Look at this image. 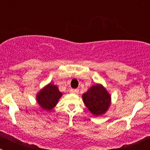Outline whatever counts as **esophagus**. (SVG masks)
Here are the masks:
<instances>
[{
    "instance_id": "1",
    "label": "esophagus",
    "mask_w": 150,
    "mask_h": 150,
    "mask_svg": "<svg viewBox=\"0 0 150 150\" xmlns=\"http://www.w3.org/2000/svg\"><path fill=\"white\" fill-rule=\"evenodd\" d=\"M70 91H71V93L77 94V93H78V91H79V90H78L77 88H71V89L70 90Z\"/></svg>"
}]
</instances>
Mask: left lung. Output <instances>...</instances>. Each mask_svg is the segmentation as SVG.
<instances>
[{
  "mask_svg": "<svg viewBox=\"0 0 150 150\" xmlns=\"http://www.w3.org/2000/svg\"><path fill=\"white\" fill-rule=\"evenodd\" d=\"M84 104L95 116H100L107 110L110 104V96L100 85L91 86L83 95Z\"/></svg>",
  "mask_w": 150,
  "mask_h": 150,
  "instance_id": "1",
  "label": "left lung"
}]
</instances>
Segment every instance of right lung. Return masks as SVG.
Returning a JSON list of instances; mask_svg holds the SVG:
<instances>
[{
	"label": "right lung",
	"instance_id": "1",
	"mask_svg": "<svg viewBox=\"0 0 150 150\" xmlns=\"http://www.w3.org/2000/svg\"><path fill=\"white\" fill-rule=\"evenodd\" d=\"M62 95L56 86L49 84L38 93L37 100L43 109L50 110L56 105Z\"/></svg>",
	"mask_w": 150,
	"mask_h": 150
}]
</instances>
